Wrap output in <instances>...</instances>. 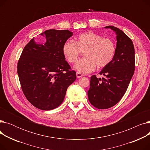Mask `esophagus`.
<instances>
[{"label":"esophagus","mask_w":150,"mask_h":150,"mask_svg":"<svg viewBox=\"0 0 150 150\" xmlns=\"http://www.w3.org/2000/svg\"><path fill=\"white\" fill-rule=\"evenodd\" d=\"M76 77H77V78H81V77H82V76H83V75L82 74H81V73H80V72H76Z\"/></svg>","instance_id":"34e87169"}]
</instances>
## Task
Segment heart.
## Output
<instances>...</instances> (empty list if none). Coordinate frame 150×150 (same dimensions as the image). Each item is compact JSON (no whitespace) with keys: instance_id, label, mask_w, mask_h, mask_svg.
<instances>
[{"instance_id":"b5f03b06","label":"heart","mask_w":150,"mask_h":150,"mask_svg":"<svg viewBox=\"0 0 150 150\" xmlns=\"http://www.w3.org/2000/svg\"><path fill=\"white\" fill-rule=\"evenodd\" d=\"M84 52V58L78 61L75 68L81 73H91L98 68L108 66L114 58L116 45L112 39L104 38L92 31L80 34L74 41L67 40L62 53L69 63H75Z\"/></svg>"}]
</instances>
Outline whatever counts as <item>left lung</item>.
<instances>
[{
	"label": "left lung",
	"mask_w": 150,
	"mask_h": 150,
	"mask_svg": "<svg viewBox=\"0 0 150 150\" xmlns=\"http://www.w3.org/2000/svg\"><path fill=\"white\" fill-rule=\"evenodd\" d=\"M105 28H111L117 34L115 54L111 62L100 72L105 78L91 77L88 92L91 104L100 109L111 108L122 98L135 70L134 47L131 39L115 27Z\"/></svg>",
	"instance_id": "8db88e82"
}]
</instances>
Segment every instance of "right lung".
I'll use <instances>...</instances> for the list:
<instances>
[{
    "label": "right lung",
    "mask_w": 150,
    "mask_h": 150,
    "mask_svg": "<svg viewBox=\"0 0 150 150\" xmlns=\"http://www.w3.org/2000/svg\"><path fill=\"white\" fill-rule=\"evenodd\" d=\"M40 35L45 36V42H36L33 38L25 46L18 62V74L27 100L49 111L62 103L68 87L76 80V72L62 53L63 44L73 33L51 29Z\"/></svg>",
    "instance_id": "right-lung-1"
}]
</instances>
